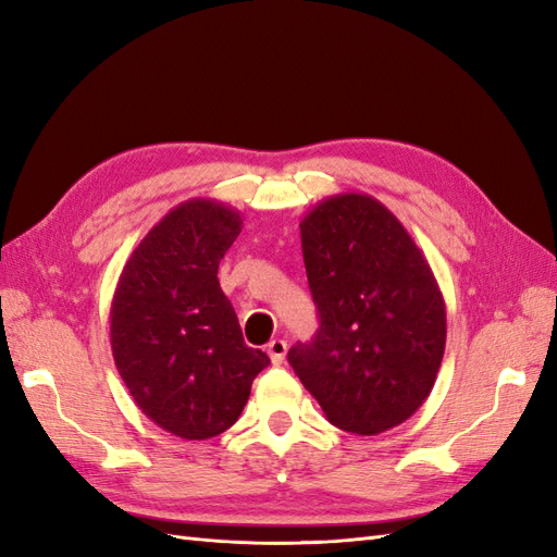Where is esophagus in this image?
<instances>
[{
	"instance_id": "esophagus-1",
	"label": "esophagus",
	"mask_w": 557,
	"mask_h": 557,
	"mask_svg": "<svg viewBox=\"0 0 557 557\" xmlns=\"http://www.w3.org/2000/svg\"><path fill=\"white\" fill-rule=\"evenodd\" d=\"M267 352H269V358H272V364H281L285 360V352H288V344H285L283 339H274V342H269Z\"/></svg>"
}]
</instances>
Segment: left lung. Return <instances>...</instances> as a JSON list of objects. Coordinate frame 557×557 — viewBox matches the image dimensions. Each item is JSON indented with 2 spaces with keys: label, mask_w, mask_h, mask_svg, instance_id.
I'll use <instances>...</instances> for the list:
<instances>
[{
  "label": "left lung",
  "mask_w": 557,
  "mask_h": 557,
  "mask_svg": "<svg viewBox=\"0 0 557 557\" xmlns=\"http://www.w3.org/2000/svg\"><path fill=\"white\" fill-rule=\"evenodd\" d=\"M299 234L320 327L288 362L334 428H397L430 397L446 348L444 295L423 250L364 193L318 201Z\"/></svg>",
  "instance_id": "left-lung-1"
}]
</instances>
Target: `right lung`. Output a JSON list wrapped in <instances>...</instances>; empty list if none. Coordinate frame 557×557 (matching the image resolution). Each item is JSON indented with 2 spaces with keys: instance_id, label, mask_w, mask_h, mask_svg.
Returning a JSON list of instances; mask_svg holds the SVG:
<instances>
[{
  "instance_id": "obj_1",
  "label": "right lung",
  "mask_w": 557,
  "mask_h": 557,
  "mask_svg": "<svg viewBox=\"0 0 557 557\" xmlns=\"http://www.w3.org/2000/svg\"><path fill=\"white\" fill-rule=\"evenodd\" d=\"M242 232V213L195 197L132 250L111 301V350L134 404L181 440L230 430L269 364L244 344L218 264Z\"/></svg>"
}]
</instances>
